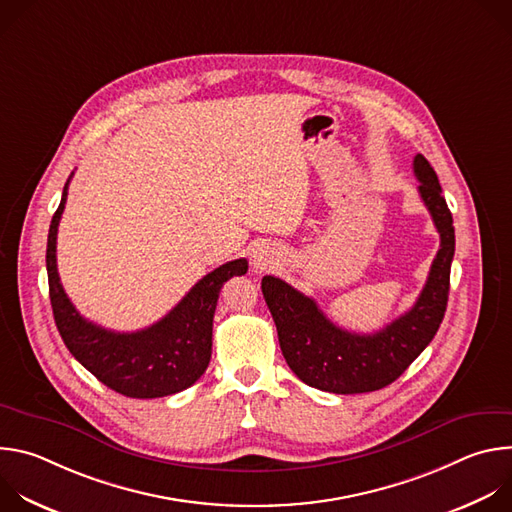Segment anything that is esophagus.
<instances>
[{
    "mask_svg": "<svg viewBox=\"0 0 512 512\" xmlns=\"http://www.w3.org/2000/svg\"><path fill=\"white\" fill-rule=\"evenodd\" d=\"M271 263H273V251H269V247H257V251H253V267L257 271L271 267Z\"/></svg>",
    "mask_w": 512,
    "mask_h": 512,
    "instance_id": "obj_1",
    "label": "esophagus"
}]
</instances>
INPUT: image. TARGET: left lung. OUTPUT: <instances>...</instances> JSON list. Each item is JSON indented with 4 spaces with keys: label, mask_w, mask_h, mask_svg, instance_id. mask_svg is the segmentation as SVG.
Segmentation results:
<instances>
[{
    "label": "left lung",
    "mask_w": 512,
    "mask_h": 512,
    "mask_svg": "<svg viewBox=\"0 0 512 512\" xmlns=\"http://www.w3.org/2000/svg\"><path fill=\"white\" fill-rule=\"evenodd\" d=\"M413 172L419 196L440 233V251L409 312L375 334H356L332 324L312 298L283 279L265 275L261 281L285 362L310 387L336 395L379 391L407 371L444 320L456 249L454 221L440 180L421 154L413 160Z\"/></svg>",
    "instance_id": "8db88e82"
}]
</instances>
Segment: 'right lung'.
I'll list each match as a JSON object with an SVG mask.
<instances>
[{"label": "right lung", "mask_w": 512, "mask_h": 512, "mask_svg": "<svg viewBox=\"0 0 512 512\" xmlns=\"http://www.w3.org/2000/svg\"><path fill=\"white\" fill-rule=\"evenodd\" d=\"M70 178L52 216L46 247L50 304L66 348L103 385L125 397L154 399L188 389L210 362L212 318L221 287L233 275L247 273V259L229 261L204 275L176 308L150 328L113 332L97 326L72 306L56 269V235Z\"/></svg>", "instance_id": "add662e5"}]
</instances>
